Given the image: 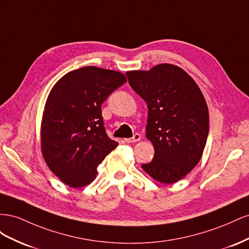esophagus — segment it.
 <instances>
[{
	"label": "esophagus",
	"instance_id": "esophagus-1",
	"mask_svg": "<svg viewBox=\"0 0 249 249\" xmlns=\"http://www.w3.org/2000/svg\"><path fill=\"white\" fill-rule=\"evenodd\" d=\"M140 140H141V134H139V133H136L130 139H124V141L126 142V143H134V142H138Z\"/></svg>",
	"mask_w": 249,
	"mask_h": 249
}]
</instances>
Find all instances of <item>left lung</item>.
<instances>
[{
  "label": "left lung",
  "instance_id": "obj_1",
  "mask_svg": "<svg viewBox=\"0 0 249 249\" xmlns=\"http://www.w3.org/2000/svg\"><path fill=\"white\" fill-rule=\"evenodd\" d=\"M148 106L146 138L154 159L142 168L153 179L174 183L199 162L209 134V109L194 81L181 68L161 63L126 73Z\"/></svg>",
  "mask_w": 249,
  "mask_h": 249
}]
</instances>
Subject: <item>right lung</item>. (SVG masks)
Listing matches in <instances>:
<instances>
[{"instance_id": "1", "label": "right lung", "mask_w": 249, "mask_h": 249, "mask_svg": "<svg viewBox=\"0 0 249 249\" xmlns=\"http://www.w3.org/2000/svg\"><path fill=\"white\" fill-rule=\"evenodd\" d=\"M127 81L124 74L97 67L71 71L48 96L40 127L46 164L71 188H82L118 146L106 134L101 105Z\"/></svg>"}]
</instances>
